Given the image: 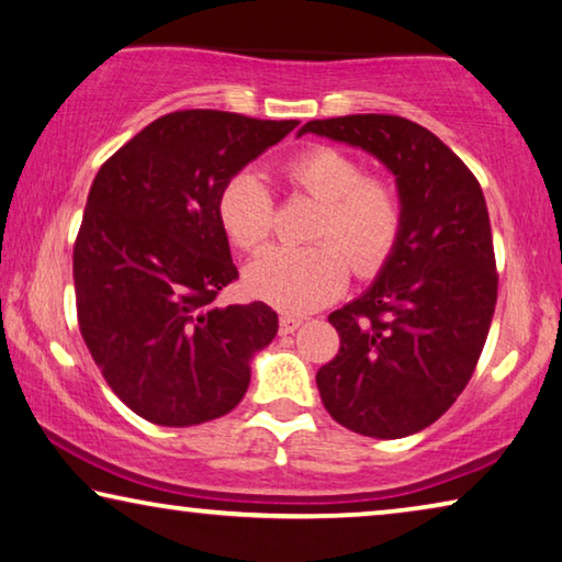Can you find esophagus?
<instances>
[{
    "mask_svg": "<svg viewBox=\"0 0 562 562\" xmlns=\"http://www.w3.org/2000/svg\"><path fill=\"white\" fill-rule=\"evenodd\" d=\"M300 325H302L300 317L284 315V317H280V335H292Z\"/></svg>",
    "mask_w": 562,
    "mask_h": 562,
    "instance_id": "obj_1",
    "label": "esophagus"
}]
</instances>
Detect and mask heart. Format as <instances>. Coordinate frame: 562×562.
Here are the masks:
<instances>
[{
    "label": "heart",
    "mask_w": 562,
    "mask_h": 562,
    "mask_svg": "<svg viewBox=\"0 0 562 562\" xmlns=\"http://www.w3.org/2000/svg\"><path fill=\"white\" fill-rule=\"evenodd\" d=\"M282 177L292 190L319 202L307 247H274L247 265L245 284L282 313H313L333 302L350 268L372 278L393 257L405 227V207L393 184L364 175L360 159L317 145L290 157ZM222 233L243 252H257L272 235L274 200L260 175L239 169L217 198Z\"/></svg>",
    "instance_id": "obj_1"
}]
</instances>
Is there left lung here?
Instances as JSON below:
<instances>
[{
  "label": "left lung",
  "instance_id": "left-lung-1",
  "mask_svg": "<svg viewBox=\"0 0 562 562\" xmlns=\"http://www.w3.org/2000/svg\"><path fill=\"white\" fill-rule=\"evenodd\" d=\"M362 147L397 180L405 227L362 297L329 315L340 350L317 370L333 420L395 440L432 425L473 378L497 302L487 204L468 165L395 114H347L300 130Z\"/></svg>",
  "mask_w": 562,
  "mask_h": 562
}]
</instances>
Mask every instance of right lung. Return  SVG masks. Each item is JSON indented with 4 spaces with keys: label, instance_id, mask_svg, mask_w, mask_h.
Masks as SVG:
<instances>
[{
    "label": "right lung",
    "instance_id": "1",
    "mask_svg": "<svg viewBox=\"0 0 562 562\" xmlns=\"http://www.w3.org/2000/svg\"><path fill=\"white\" fill-rule=\"evenodd\" d=\"M297 124L169 112L97 172L72 255L77 323L106 385L145 420L227 415L247 393L252 355L278 335L265 302L215 307L237 280L217 198Z\"/></svg>",
    "mask_w": 562,
    "mask_h": 562
}]
</instances>
